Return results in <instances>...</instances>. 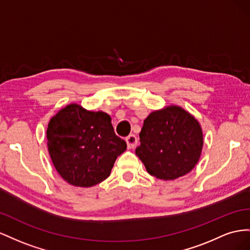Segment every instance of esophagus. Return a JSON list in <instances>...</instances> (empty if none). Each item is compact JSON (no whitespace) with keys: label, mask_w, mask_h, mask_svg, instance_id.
Returning a JSON list of instances; mask_svg holds the SVG:
<instances>
[{"label":"esophagus","mask_w":250,"mask_h":250,"mask_svg":"<svg viewBox=\"0 0 250 250\" xmlns=\"http://www.w3.org/2000/svg\"><path fill=\"white\" fill-rule=\"evenodd\" d=\"M125 141H126L127 147H129V148H134L135 146H137V142H138L137 137L135 136V135H133V134L129 135V136L125 138Z\"/></svg>","instance_id":"esophagus-1"}]
</instances>
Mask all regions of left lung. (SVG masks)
<instances>
[{
    "mask_svg": "<svg viewBox=\"0 0 250 250\" xmlns=\"http://www.w3.org/2000/svg\"><path fill=\"white\" fill-rule=\"evenodd\" d=\"M136 155L147 173L161 180H175L198 163L203 134L198 120L178 105L154 111L145 119Z\"/></svg>",
    "mask_w": 250,
    "mask_h": 250,
    "instance_id": "1",
    "label": "left lung"
}]
</instances>
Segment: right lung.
I'll list each match as a JSON object with an SVG mask.
<instances>
[{
	"instance_id": "1",
	"label": "right lung",
	"mask_w": 250,
	"mask_h": 250,
	"mask_svg": "<svg viewBox=\"0 0 250 250\" xmlns=\"http://www.w3.org/2000/svg\"><path fill=\"white\" fill-rule=\"evenodd\" d=\"M47 145L53 166L63 180L90 188L111 174L116 158L126 149L104 112L68 104L50 119Z\"/></svg>"
}]
</instances>
